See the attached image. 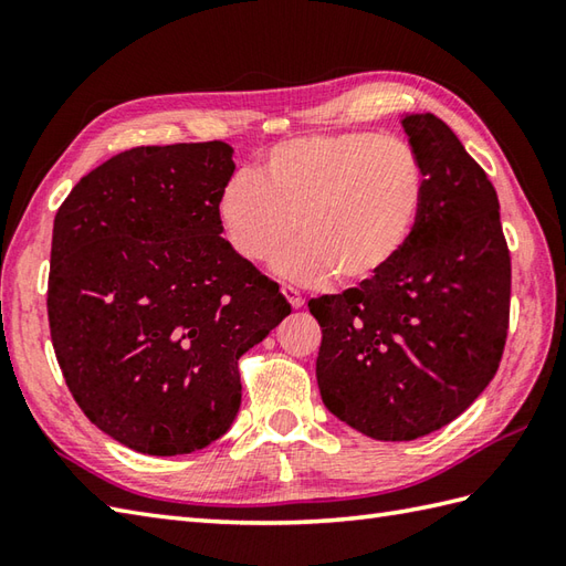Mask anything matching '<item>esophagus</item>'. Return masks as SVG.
I'll return each mask as SVG.
<instances>
[{
	"instance_id": "1",
	"label": "esophagus",
	"mask_w": 566,
	"mask_h": 566,
	"mask_svg": "<svg viewBox=\"0 0 566 566\" xmlns=\"http://www.w3.org/2000/svg\"><path fill=\"white\" fill-rule=\"evenodd\" d=\"M282 294H284L286 302H290L294 308H302L304 306V296L298 294V290H294V286L282 284Z\"/></svg>"
}]
</instances>
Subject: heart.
I'll use <instances>...</instances> for the list:
<instances>
[{"mask_svg": "<svg viewBox=\"0 0 566 566\" xmlns=\"http://www.w3.org/2000/svg\"><path fill=\"white\" fill-rule=\"evenodd\" d=\"M426 203V167L408 140L363 130L276 143L258 177L238 172L219 195V223L240 258L298 284L375 280L401 255Z\"/></svg>", "mask_w": 566, "mask_h": 566, "instance_id": "heart-1", "label": "heart"}]
</instances>
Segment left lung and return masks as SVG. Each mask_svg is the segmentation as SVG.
<instances>
[{
    "label": "left lung",
    "instance_id": "left-lung-1",
    "mask_svg": "<svg viewBox=\"0 0 566 566\" xmlns=\"http://www.w3.org/2000/svg\"><path fill=\"white\" fill-rule=\"evenodd\" d=\"M401 124L426 167L411 240L375 280L308 302L323 331V403L394 442L423 438L474 403L499 369L511 311L494 185L438 116L408 114Z\"/></svg>",
    "mask_w": 566,
    "mask_h": 566
}]
</instances>
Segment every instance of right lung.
Listing matches in <instances>:
<instances>
[{
    "label": "right lung",
    "instance_id": "1",
    "mask_svg": "<svg viewBox=\"0 0 566 566\" xmlns=\"http://www.w3.org/2000/svg\"><path fill=\"white\" fill-rule=\"evenodd\" d=\"M223 140L140 146L72 187L55 213L48 321L72 399L143 454H189L231 428L238 359L292 314L221 238Z\"/></svg>",
    "mask_w": 566,
    "mask_h": 566
}]
</instances>
